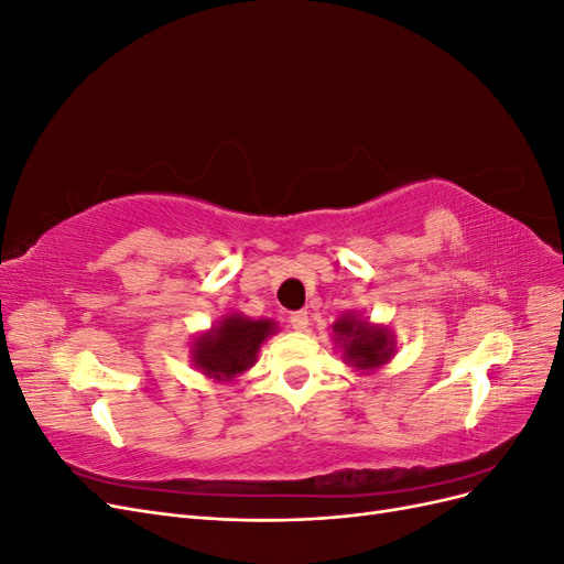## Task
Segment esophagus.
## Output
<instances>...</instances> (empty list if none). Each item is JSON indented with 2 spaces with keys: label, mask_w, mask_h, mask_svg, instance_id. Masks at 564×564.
Here are the masks:
<instances>
[{
  "label": "esophagus",
  "mask_w": 564,
  "mask_h": 564,
  "mask_svg": "<svg viewBox=\"0 0 564 564\" xmlns=\"http://www.w3.org/2000/svg\"><path fill=\"white\" fill-rule=\"evenodd\" d=\"M289 324H292V329H296V332H305V329H308V324H311V317L305 311H299V313L289 315Z\"/></svg>",
  "instance_id": "34e87169"
}]
</instances>
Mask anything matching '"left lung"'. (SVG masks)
Returning a JSON list of instances; mask_svg holds the SVG:
<instances>
[{"instance_id": "8db88e82", "label": "left lung", "mask_w": 564, "mask_h": 564, "mask_svg": "<svg viewBox=\"0 0 564 564\" xmlns=\"http://www.w3.org/2000/svg\"><path fill=\"white\" fill-rule=\"evenodd\" d=\"M334 340L344 348L346 365L357 371H373L388 365L395 355V336L381 324H371L352 313L340 315L334 322Z\"/></svg>"}]
</instances>
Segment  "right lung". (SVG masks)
Listing matches in <instances>:
<instances>
[{
	"instance_id": "add662e5",
	"label": "right lung",
	"mask_w": 564,
	"mask_h": 564,
	"mask_svg": "<svg viewBox=\"0 0 564 564\" xmlns=\"http://www.w3.org/2000/svg\"><path fill=\"white\" fill-rule=\"evenodd\" d=\"M275 332L272 319L226 315L193 340V365L214 381H232L253 367L263 340Z\"/></svg>"
}]
</instances>
